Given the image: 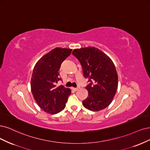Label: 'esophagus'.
I'll return each mask as SVG.
<instances>
[{"mask_svg":"<svg viewBox=\"0 0 150 150\" xmlns=\"http://www.w3.org/2000/svg\"><path fill=\"white\" fill-rule=\"evenodd\" d=\"M79 88H80L79 86V87H76V88H73V89H74L75 91H77Z\"/></svg>","mask_w":150,"mask_h":150,"instance_id":"obj_1","label":"esophagus"}]
</instances>
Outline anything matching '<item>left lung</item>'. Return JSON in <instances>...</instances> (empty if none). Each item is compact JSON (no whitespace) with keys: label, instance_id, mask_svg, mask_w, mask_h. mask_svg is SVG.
Instances as JSON below:
<instances>
[{"label":"left lung","instance_id":"left-lung-1","mask_svg":"<svg viewBox=\"0 0 150 150\" xmlns=\"http://www.w3.org/2000/svg\"><path fill=\"white\" fill-rule=\"evenodd\" d=\"M72 54L79 60L85 78L90 81L86 86L88 97L82 101L84 107L93 112L107 107L118 88V74L113 61L92 47L74 49Z\"/></svg>","mask_w":150,"mask_h":150}]
</instances>
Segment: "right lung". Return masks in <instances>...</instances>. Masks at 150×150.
<instances>
[{"mask_svg":"<svg viewBox=\"0 0 150 150\" xmlns=\"http://www.w3.org/2000/svg\"><path fill=\"white\" fill-rule=\"evenodd\" d=\"M72 49L57 47L42 57L33 68L31 91L37 105L44 112L56 114L65 107L71 90L63 85L57 87L62 63Z\"/></svg>","mask_w":150,"mask_h":150,"instance_id":"1","label":"right lung"}]
</instances>
